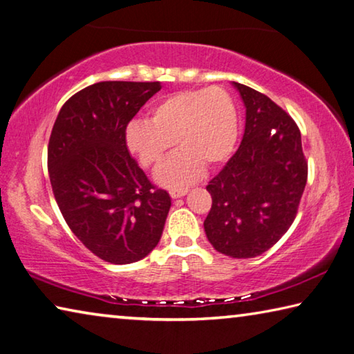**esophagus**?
<instances>
[{
    "instance_id": "esophagus-1",
    "label": "esophagus",
    "mask_w": 354,
    "mask_h": 354,
    "mask_svg": "<svg viewBox=\"0 0 354 354\" xmlns=\"http://www.w3.org/2000/svg\"><path fill=\"white\" fill-rule=\"evenodd\" d=\"M188 193V188H172L169 189V194L172 199H178V197H182Z\"/></svg>"
}]
</instances>
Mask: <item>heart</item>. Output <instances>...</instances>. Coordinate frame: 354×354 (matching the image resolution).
Wrapping results in <instances>:
<instances>
[{
	"instance_id": "obj_1",
	"label": "heart",
	"mask_w": 354,
	"mask_h": 354,
	"mask_svg": "<svg viewBox=\"0 0 354 354\" xmlns=\"http://www.w3.org/2000/svg\"><path fill=\"white\" fill-rule=\"evenodd\" d=\"M239 136L234 99L222 86L167 95L151 109V121L135 118L126 129V146L145 167H157L174 145L182 149L157 172L165 187L196 180L203 165L218 167L230 158Z\"/></svg>"
}]
</instances>
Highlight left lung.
<instances>
[{
    "mask_svg": "<svg viewBox=\"0 0 354 354\" xmlns=\"http://www.w3.org/2000/svg\"><path fill=\"white\" fill-rule=\"evenodd\" d=\"M245 105L243 141L208 183L212 209L203 222L216 250L253 258L289 230L308 180L295 121L270 97L233 82Z\"/></svg>",
    "mask_w": 354,
    "mask_h": 354,
    "instance_id": "1",
    "label": "left lung"
}]
</instances>
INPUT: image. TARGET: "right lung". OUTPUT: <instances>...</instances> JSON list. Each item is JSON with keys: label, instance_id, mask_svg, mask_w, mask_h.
Returning a JSON list of instances; mask_svg holds the SVG:
<instances>
[{"label": "right lung", "instance_id": "obj_1", "mask_svg": "<svg viewBox=\"0 0 354 354\" xmlns=\"http://www.w3.org/2000/svg\"><path fill=\"white\" fill-rule=\"evenodd\" d=\"M160 82L107 80L73 95L48 145L53 193L68 227L111 264L140 261L158 244L171 197L129 153L126 129Z\"/></svg>", "mask_w": 354, "mask_h": 354}]
</instances>
